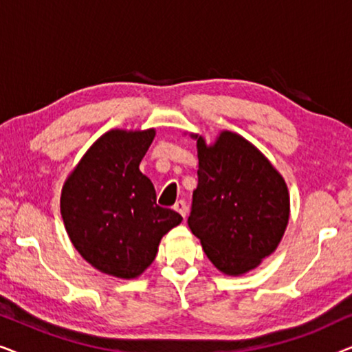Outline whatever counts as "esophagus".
I'll return each instance as SVG.
<instances>
[{
	"instance_id": "1",
	"label": "esophagus",
	"mask_w": 352,
	"mask_h": 352,
	"mask_svg": "<svg viewBox=\"0 0 352 352\" xmlns=\"http://www.w3.org/2000/svg\"><path fill=\"white\" fill-rule=\"evenodd\" d=\"M175 210L182 216V218H186V216H187V205H186L184 200L176 201V204H175Z\"/></svg>"
}]
</instances>
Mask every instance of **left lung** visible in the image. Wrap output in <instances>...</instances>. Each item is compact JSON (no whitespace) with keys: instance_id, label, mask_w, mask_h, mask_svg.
Segmentation results:
<instances>
[{"instance_id":"1","label":"left lung","mask_w":352,"mask_h":352,"mask_svg":"<svg viewBox=\"0 0 352 352\" xmlns=\"http://www.w3.org/2000/svg\"><path fill=\"white\" fill-rule=\"evenodd\" d=\"M197 148L199 184L187 224L221 272L240 276L280 242L290 216L287 184L271 162L235 133H221L210 147L197 138Z\"/></svg>"}]
</instances>
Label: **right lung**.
I'll list each match as a JSON object with an SVG mask.
<instances>
[{"mask_svg":"<svg viewBox=\"0 0 352 352\" xmlns=\"http://www.w3.org/2000/svg\"><path fill=\"white\" fill-rule=\"evenodd\" d=\"M155 136L112 129L96 141L65 181L60 213L78 253L100 272L134 278L155 259L158 243L182 216L157 205L139 171Z\"/></svg>","mask_w":352,"mask_h":352,"instance_id":"add662e5","label":"right lung"}]
</instances>
